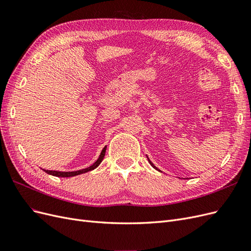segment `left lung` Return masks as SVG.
<instances>
[{
    "label": "left lung",
    "mask_w": 251,
    "mask_h": 251,
    "mask_svg": "<svg viewBox=\"0 0 251 251\" xmlns=\"http://www.w3.org/2000/svg\"><path fill=\"white\" fill-rule=\"evenodd\" d=\"M147 158H148V160H149V162H150V164H151V166H153V168H154V169H155V170H157V171H158V172H160V170H159V169H157V168H156V166H155V165H154V164H153V163H151V160H150V159H149V157H148V156H147Z\"/></svg>",
    "instance_id": "left-lung-1"
}]
</instances>
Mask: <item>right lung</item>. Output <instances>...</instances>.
I'll return each mask as SVG.
<instances>
[{"label": "right lung", "mask_w": 251, "mask_h": 251, "mask_svg": "<svg viewBox=\"0 0 251 251\" xmlns=\"http://www.w3.org/2000/svg\"><path fill=\"white\" fill-rule=\"evenodd\" d=\"M105 150H107V147H104L101 151V153L100 155V157H98L97 160L92 164L90 165L89 168L87 169H82V170H79V171H74V172H58V171H48V170H44L42 169L45 173H47L49 175H52V176H55V177H64V178H67V177H74V176H77V175H80V174H85L87 172H90V171H93L95 170L98 165H100L102 161V159L104 157V154H105Z\"/></svg>", "instance_id": "1"}]
</instances>
